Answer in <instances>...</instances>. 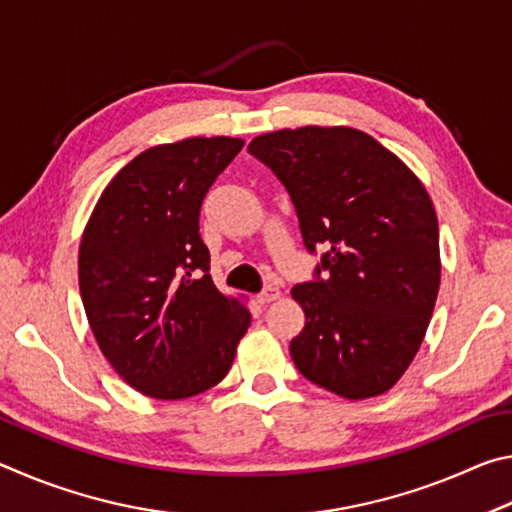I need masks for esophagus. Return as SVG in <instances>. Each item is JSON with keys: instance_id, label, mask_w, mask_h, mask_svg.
Returning <instances> with one entry per match:
<instances>
[{"instance_id": "1", "label": "esophagus", "mask_w": 512, "mask_h": 512, "mask_svg": "<svg viewBox=\"0 0 512 512\" xmlns=\"http://www.w3.org/2000/svg\"><path fill=\"white\" fill-rule=\"evenodd\" d=\"M280 296H282L280 289L273 287V284H271V287H266L262 293H259L257 300L262 302V305H268V302H275V300H280Z\"/></svg>"}]
</instances>
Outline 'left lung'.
Returning a JSON list of instances; mask_svg holds the SVG:
<instances>
[{
	"label": "left lung",
	"mask_w": 512,
	"mask_h": 512,
	"mask_svg": "<svg viewBox=\"0 0 512 512\" xmlns=\"http://www.w3.org/2000/svg\"><path fill=\"white\" fill-rule=\"evenodd\" d=\"M248 151L287 187L316 280L296 284L305 327L289 350L302 377L345 400L391 391L427 334L440 287L427 189L375 137L350 126L266 133Z\"/></svg>",
	"instance_id": "left-lung-1"
}]
</instances>
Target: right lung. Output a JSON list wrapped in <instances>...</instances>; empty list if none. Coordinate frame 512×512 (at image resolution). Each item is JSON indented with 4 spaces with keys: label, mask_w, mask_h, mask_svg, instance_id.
<instances>
[{
    "label": "right lung",
    "mask_w": 512,
    "mask_h": 512,
    "mask_svg": "<svg viewBox=\"0 0 512 512\" xmlns=\"http://www.w3.org/2000/svg\"><path fill=\"white\" fill-rule=\"evenodd\" d=\"M239 137H187L137 155L103 189L79 248L85 316L117 375L155 400H185L228 375L250 325L210 277L198 214Z\"/></svg>",
    "instance_id": "add662e5"
}]
</instances>
